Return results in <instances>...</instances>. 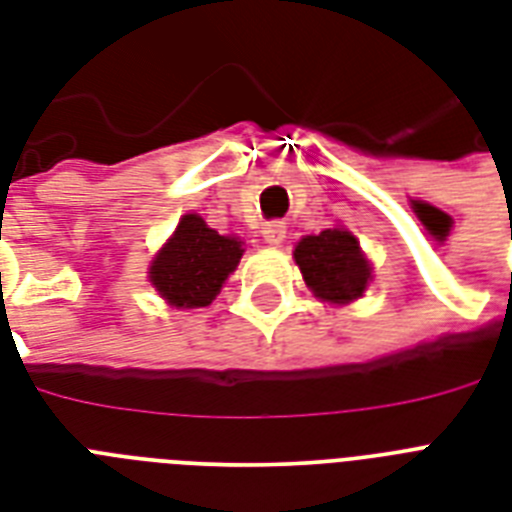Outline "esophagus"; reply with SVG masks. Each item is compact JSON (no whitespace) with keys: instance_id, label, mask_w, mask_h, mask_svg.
<instances>
[{"instance_id":"esophagus-1","label":"esophagus","mask_w":512,"mask_h":512,"mask_svg":"<svg viewBox=\"0 0 512 512\" xmlns=\"http://www.w3.org/2000/svg\"><path fill=\"white\" fill-rule=\"evenodd\" d=\"M263 239H265V244H271V247H279L281 241L287 239V225L279 223V220H273V223H265Z\"/></svg>"}]
</instances>
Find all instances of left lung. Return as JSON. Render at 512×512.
Here are the masks:
<instances>
[{
  "instance_id": "1",
  "label": "left lung",
  "mask_w": 512,
  "mask_h": 512,
  "mask_svg": "<svg viewBox=\"0 0 512 512\" xmlns=\"http://www.w3.org/2000/svg\"><path fill=\"white\" fill-rule=\"evenodd\" d=\"M295 260L313 295L327 303H350L364 295L372 276L358 241L342 228H327L319 236H305L295 247Z\"/></svg>"
}]
</instances>
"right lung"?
<instances>
[{
  "label": "right lung",
  "instance_id": "right-lung-1",
  "mask_svg": "<svg viewBox=\"0 0 512 512\" xmlns=\"http://www.w3.org/2000/svg\"><path fill=\"white\" fill-rule=\"evenodd\" d=\"M241 241L220 236L199 215H185L151 265V284L175 308H204L241 260Z\"/></svg>",
  "mask_w": 512,
  "mask_h": 512
}]
</instances>
